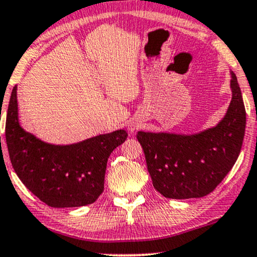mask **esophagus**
I'll list each match as a JSON object with an SVG mask.
<instances>
[{
	"label": "esophagus",
	"mask_w": 257,
	"mask_h": 257,
	"mask_svg": "<svg viewBox=\"0 0 257 257\" xmlns=\"http://www.w3.org/2000/svg\"><path fill=\"white\" fill-rule=\"evenodd\" d=\"M138 124H136V123H131V124L128 125V131L131 132V133H134L136 129H138Z\"/></svg>",
	"instance_id": "34e87169"
}]
</instances>
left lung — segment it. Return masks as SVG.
<instances>
[{
    "instance_id": "8db88e82",
    "label": "left lung",
    "mask_w": 257,
    "mask_h": 257,
    "mask_svg": "<svg viewBox=\"0 0 257 257\" xmlns=\"http://www.w3.org/2000/svg\"><path fill=\"white\" fill-rule=\"evenodd\" d=\"M231 101L216 125L193 134L139 132L153 186L164 197L184 200L211 193L240 155L245 109L236 75L230 71Z\"/></svg>"
}]
</instances>
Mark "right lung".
<instances>
[{
    "label": "right lung",
    "mask_w": 257,
    "mask_h": 257,
    "mask_svg": "<svg viewBox=\"0 0 257 257\" xmlns=\"http://www.w3.org/2000/svg\"><path fill=\"white\" fill-rule=\"evenodd\" d=\"M124 129L70 145H54L22 128L17 85L6 117V142L13 168L22 183L54 208L94 203L104 189L107 162L112 150L126 140Z\"/></svg>",
    "instance_id": "right-lung-1"
}]
</instances>
